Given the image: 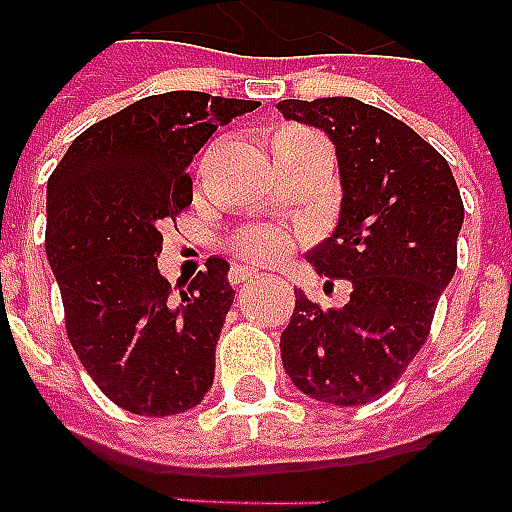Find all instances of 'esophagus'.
Returning <instances> with one entry per match:
<instances>
[{
	"instance_id": "obj_1",
	"label": "esophagus",
	"mask_w": 512,
	"mask_h": 512,
	"mask_svg": "<svg viewBox=\"0 0 512 512\" xmlns=\"http://www.w3.org/2000/svg\"><path fill=\"white\" fill-rule=\"evenodd\" d=\"M251 278H259V272L251 270V267H245V264H232V267H229V283H232V286H240V283H245V280Z\"/></svg>"
}]
</instances>
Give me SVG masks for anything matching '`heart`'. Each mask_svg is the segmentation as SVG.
Instances as JSON below:
<instances>
[{
  "instance_id": "obj_1",
  "label": "heart",
  "mask_w": 512,
  "mask_h": 512,
  "mask_svg": "<svg viewBox=\"0 0 512 512\" xmlns=\"http://www.w3.org/2000/svg\"><path fill=\"white\" fill-rule=\"evenodd\" d=\"M294 245V237L278 226H253L232 237V251L253 261H278Z\"/></svg>"
}]
</instances>
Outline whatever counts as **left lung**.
I'll use <instances>...</instances> for the list:
<instances>
[{"instance_id": "obj_1", "label": "left lung", "mask_w": 512, "mask_h": 512, "mask_svg": "<svg viewBox=\"0 0 512 512\" xmlns=\"http://www.w3.org/2000/svg\"><path fill=\"white\" fill-rule=\"evenodd\" d=\"M291 121L332 137L343 207L332 237L307 253L318 275L351 280V302L324 307L297 291L280 334L294 386L329 405H367L394 386L432 329L456 272L464 205L448 161L399 118L351 96L283 99Z\"/></svg>"}]
</instances>
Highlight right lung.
<instances>
[{
  "label": "right lung",
  "mask_w": 512,
  "mask_h": 512,
  "mask_svg": "<svg viewBox=\"0 0 512 512\" xmlns=\"http://www.w3.org/2000/svg\"><path fill=\"white\" fill-rule=\"evenodd\" d=\"M259 102L202 91L145 96L69 145L48 178L45 251L67 337L110 402L137 416H175L213 386L215 343L232 307L229 264L172 297L161 278V224L191 205L188 164L218 126Z\"/></svg>",
  "instance_id": "obj_1"
}]
</instances>
